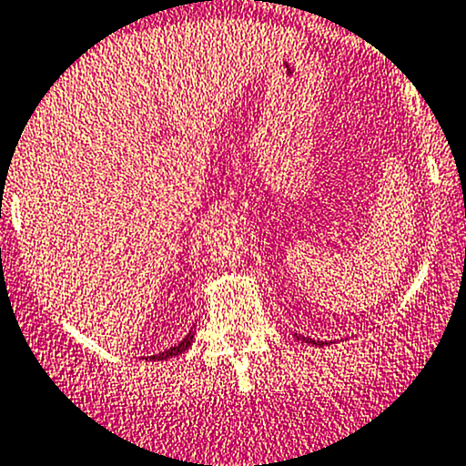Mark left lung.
I'll return each instance as SVG.
<instances>
[{
	"label": "left lung",
	"mask_w": 466,
	"mask_h": 466,
	"mask_svg": "<svg viewBox=\"0 0 466 466\" xmlns=\"http://www.w3.org/2000/svg\"><path fill=\"white\" fill-rule=\"evenodd\" d=\"M298 336V333H295ZM298 340H304V342H311V345H327V340H311V338H304V336H298Z\"/></svg>",
	"instance_id": "8db88e82"
}]
</instances>
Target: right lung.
I'll return each instance as SVG.
<instances>
[{"instance_id": "1", "label": "right lung", "mask_w": 466, "mask_h": 466, "mask_svg": "<svg viewBox=\"0 0 466 466\" xmlns=\"http://www.w3.org/2000/svg\"><path fill=\"white\" fill-rule=\"evenodd\" d=\"M191 342H194V331H189L187 333L185 338H182L180 342H177L176 347H168L167 351H162V354H155V356H150V359L153 360H167V359H173V356H177V354H182V351H187L191 347Z\"/></svg>"}]
</instances>
